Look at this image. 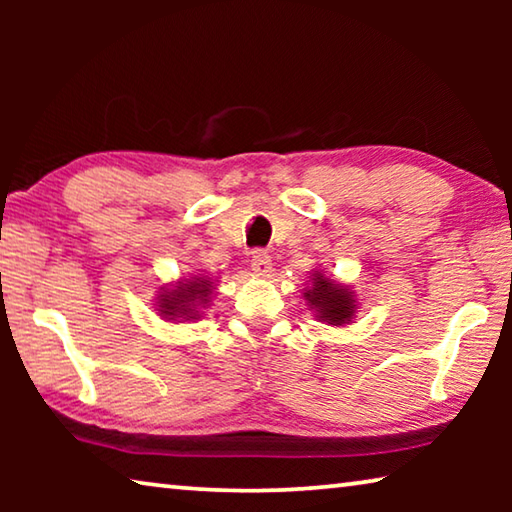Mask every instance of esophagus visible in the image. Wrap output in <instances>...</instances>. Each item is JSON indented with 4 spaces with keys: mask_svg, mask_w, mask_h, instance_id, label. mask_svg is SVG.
Segmentation results:
<instances>
[{
    "mask_svg": "<svg viewBox=\"0 0 512 512\" xmlns=\"http://www.w3.org/2000/svg\"><path fill=\"white\" fill-rule=\"evenodd\" d=\"M250 268H253L255 275L259 277H266L268 273H271V255L264 253V250H255L253 253V259H250Z\"/></svg>",
    "mask_w": 512,
    "mask_h": 512,
    "instance_id": "34e87169",
    "label": "esophagus"
}]
</instances>
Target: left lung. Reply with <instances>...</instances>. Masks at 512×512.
<instances>
[{
	"label": "left lung",
	"instance_id": "1",
	"mask_svg": "<svg viewBox=\"0 0 512 512\" xmlns=\"http://www.w3.org/2000/svg\"><path fill=\"white\" fill-rule=\"evenodd\" d=\"M305 298L309 300V307L316 309V316L329 325L350 323L357 309L348 287H341L318 271L314 273V287L305 293Z\"/></svg>",
	"mask_w": 512,
	"mask_h": 512
}]
</instances>
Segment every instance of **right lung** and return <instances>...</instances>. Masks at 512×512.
I'll return each mask as SVG.
<instances>
[{
  "mask_svg": "<svg viewBox=\"0 0 512 512\" xmlns=\"http://www.w3.org/2000/svg\"><path fill=\"white\" fill-rule=\"evenodd\" d=\"M210 296H212L210 277H194L192 282H178L173 289L160 293L158 311L169 320L198 318V314H201L198 309L210 302Z\"/></svg>",
  "mask_w": 512,
  "mask_h": 512,
  "instance_id": "right-lung-1",
  "label": "right lung"
}]
</instances>
